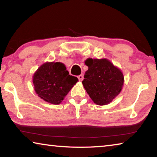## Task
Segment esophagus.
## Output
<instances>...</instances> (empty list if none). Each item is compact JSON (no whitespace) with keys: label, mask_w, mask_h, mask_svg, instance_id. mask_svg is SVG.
Returning <instances> with one entry per match:
<instances>
[{"label":"esophagus","mask_w":157,"mask_h":157,"mask_svg":"<svg viewBox=\"0 0 157 157\" xmlns=\"http://www.w3.org/2000/svg\"><path fill=\"white\" fill-rule=\"evenodd\" d=\"M78 78L79 79V81H82L84 79V76H83V75H79L78 76Z\"/></svg>","instance_id":"34e87169"}]
</instances>
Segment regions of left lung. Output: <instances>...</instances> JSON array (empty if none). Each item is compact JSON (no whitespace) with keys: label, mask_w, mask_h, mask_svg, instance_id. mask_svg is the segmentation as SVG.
<instances>
[{"label":"left lung","mask_w":157,"mask_h":157,"mask_svg":"<svg viewBox=\"0 0 157 157\" xmlns=\"http://www.w3.org/2000/svg\"><path fill=\"white\" fill-rule=\"evenodd\" d=\"M85 63L89 69L85 72L82 84L87 94L95 104H109L121 91L123 73L106 59H88Z\"/></svg>","instance_id":"1"}]
</instances>
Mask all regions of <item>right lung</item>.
Instances as JSON below:
<instances>
[{
  "label": "right lung",
  "mask_w": 157,
  "mask_h": 157,
  "mask_svg": "<svg viewBox=\"0 0 157 157\" xmlns=\"http://www.w3.org/2000/svg\"><path fill=\"white\" fill-rule=\"evenodd\" d=\"M76 77L69 75L60 62L46 63L33 76L34 90L39 97L53 105H59L78 82Z\"/></svg>",
  "instance_id": "right-lung-1"
}]
</instances>
